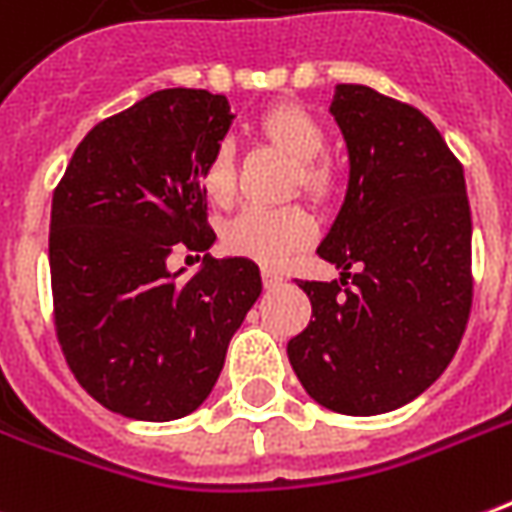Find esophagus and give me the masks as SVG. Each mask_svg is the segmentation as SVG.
Here are the masks:
<instances>
[{
	"label": "esophagus",
	"instance_id": "34e87169",
	"mask_svg": "<svg viewBox=\"0 0 512 512\" xmlns=\"http://www.w3.org/2000/svg\"><path fill=\"white\" fill-rule=\"evenodd\" d=\"M260 274H263V285H266V288H277V285L285 282V277H282L277 268H263Z\"/></svg>",
	"mask_w": 512,
	"mask_h": 512
}]
</instances>
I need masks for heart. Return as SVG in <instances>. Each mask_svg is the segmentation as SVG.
Here are the masks:
<instances>
[{"label": "heart", "mask_w": 512, "mask_h": 512, "mask_svg": "<svg viewBox=\"0 0 512 512\" xmlns=\"http://www.w3.org/2000/svg\"><path fill=\"white\" fill-rule=\"evenodd\" d=\"M260 135L280 146L285 155L299 160V182L307 194L327 199L338 191V169L321 152L327 132L321 121L302 105L280 102L257 119ZM199 188L216 205L230 202L235 194V163L227 144L213 146L199 166ZM221 241L232 255L249 257L263 266H285L296 252L316 241V221L305 207H244L227 221Z\"/></svg>", "instance_id": "b5f03b06"}]
</instances>
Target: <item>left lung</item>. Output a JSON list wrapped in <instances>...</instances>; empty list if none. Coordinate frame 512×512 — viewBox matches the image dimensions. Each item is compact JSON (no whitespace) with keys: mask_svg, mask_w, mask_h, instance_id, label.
I'll list each match as a JSON object with an SVG mask.
<instances>
[{"mask_svg":"<svg viewBox=\"0 0 512 512\" xmlns=\"http://www.w3.org/2000/svg\"><path fill=\"white\" fill-rule=\"evenodd\" d=\"M330 113L349 149V185L318 257L341 268V282H299L313 321L288 341V360L321 407L377 416L427 391L466 332V177L416 107L338 85Z\"/></svg>","mask_w":512,"mask_h":512,"instance_id":"1","label":"left lung"}]
</instances>
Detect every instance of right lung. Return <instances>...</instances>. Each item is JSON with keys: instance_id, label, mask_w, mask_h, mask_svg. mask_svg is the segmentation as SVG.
I'll return each instance as SVG.
<instances>
[{"instance_id": "obj_1", "label": "right lung", "mask_w": 512, "mask_h": 512, "mask_svg": "<svg viewBox=\"0 0 512 512\" xmlns=\"http://www.w3.org/2000/svg\"><path fill=\"white\" fill-rule=\"evenodd\" d=\"M227 96L155 91L99 121L52 196L49 268L66 363L99 405L138 418L194 413L263 291L246 257L205 255L191 280L174 249L205 252L199 166L232 124Z\"/></svg>"}]
</instances>
